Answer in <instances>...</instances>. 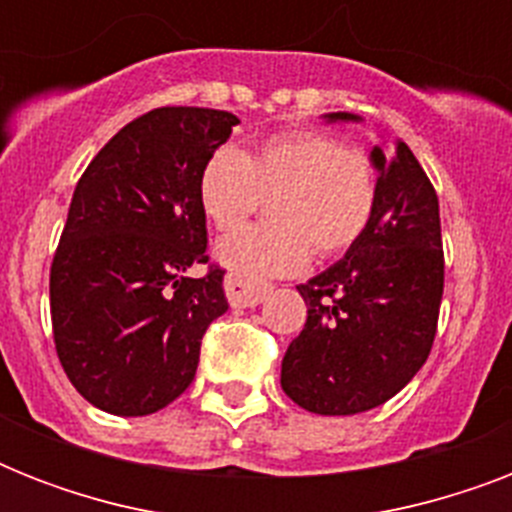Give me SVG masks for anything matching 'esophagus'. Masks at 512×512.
I'll return each instance as SVG.
<instances>
[{"mask_svg":"<svg viewBox=\"0 0 512 512\" xmlns=\"http://www.w3.org/2000/svg\"><path fill=\"white\" fill-rule=\"evenodd\" d=\"M225 295L231 308H255L257 303H263L268 295V287H257V284H247L239 276H225Z\"/></svg>","mask_w":512,"mask_h":512,"instance_id":"esophagus-1","label":"esophagus"}]
</instances>
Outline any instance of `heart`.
<instances>
[{"label": "heart", "mask_w": 512, "mask_h": 512, "mask_svg": "<svg viewBox=\"0 0 512 512\" xmlns=\"http://www.w3.org/2000/svg\"><path fill=\"white\" fill-rule=\"evenodd\" d=\"M271 196L273 223L220 239L217 263L247 284L303 271L311 252L335 257L366 233L377 209L372 159L319 130L263 140L252 154L217 148L199 175V207L217 231L244 223Z\"/></svg>", "instance_id": "b5f03b06"}]
</instances>
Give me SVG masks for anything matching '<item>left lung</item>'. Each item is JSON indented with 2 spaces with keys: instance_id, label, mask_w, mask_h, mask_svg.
Listing matches in <instances>:
<instances>
[{
  "instance_id": "obj_1",
  "label": "left lung",
  "mask_w": 512,
  "mask_h": 512,
  "mask_svg": "<svg viewBox=\"0 0 512 512\" xmlns=\"http://www.w3.org/2000/svg\"><path fill=\"white\" fill-rule=\"evenodd\" d=\"M332 122H361L337 111ZM377 209L340 263L297 287L308 305L281 388L313 414L345 417L393 398L425 364L444 295L438 196L406 143L369 151Z\"/></svg>"
}]
</instances>
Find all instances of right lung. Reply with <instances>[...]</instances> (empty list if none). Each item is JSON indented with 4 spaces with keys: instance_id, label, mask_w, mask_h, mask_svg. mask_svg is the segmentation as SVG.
<instances>
[{
    "instance_id": "right-lung-1",
    "label": "right lung",
    "mask_w": 512,
    "mask_h": 512,
    "mask_svg": "<svg viewBox=\"0 0 512 512\" xmlns=\"http://www.w3.org/2000/svg\"><path fill=\"white\" fill-rule=\"evenodd\" d=\"M236 124L215 108H154L76 183L50 268L52 335L71 385L103 412L146 417L172 404L228 311L225 271H188L209 260L199 175Z\"/></svg>"
}]
</instances>
